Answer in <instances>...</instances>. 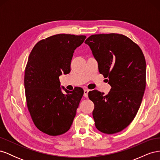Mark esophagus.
<instances>
[{"label":"esophagus","instance_id":"34e87169","mask_svg":"<svg viewBox=\"0 0 160 160\" xmlns=\"http://www.w3.org/2000/svg\"><path fill=\"white\" fill-rule=\"evenodd\" d=\"M88 93H89V90L85 89H84V97L85 98H88Z\"/></svg>","mask_w":160,"mask_h":160}]
</instances>
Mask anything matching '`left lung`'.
Wrapping results in <instances>:
<instances>
[{
  "mask_svg": "<svg viewBox=\"0 0 160 160\" xmlns=\"http://www.w3.org/2000/svg\"><path fill=\"white\" fill-rule=\"evenodd\" d=\"M85 42L111 87L106 95L97 90L89 93L95 127L107 134L119 132L133 120L142 103L146 78L143 52L130 38L116 33L91 35Z\"/></svg>",
  "mask_w": 160,
  "mask_h": 160,
  "instance_id": "left-lung-1",
  "label": "left lung"
}]
</instances>
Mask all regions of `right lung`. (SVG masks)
Wrapping results in <instances>:
<instances>
[{"instance_id":"1","label":"right lung","mask_w":160,"mask_h":160,"mask_svg":"<svg viewBox=\"0 0 160 160\" xmlns=\"http://www.w3.org/2000/svg\"><path fill=\"white\" fill-rule=\"evenodd\" d=\"M85 38V35L58 34L38 42L28 57L24 79L27 108L43 133L63 134L73 122L83 90L61 88L59 76L69 73L74 51Z\"/></svg>"}]
</instances>
